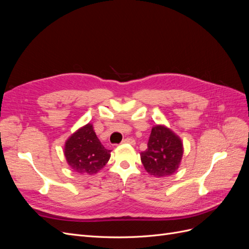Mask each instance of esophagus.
<instances>
[{"instance_id": "obj_1", "label": "esophagus", "mask_w": 249, "mask_h": 249, "mask_svg": "<svg viewBox=\"0 0 249 249\" xmlns=\"http://www.w3.org/2000/svg\"><path fill=\"white\" fill-rule=\"evenodd\" d=\"M123 143H130V144H135V141L131 138H125L124 140H123Z\"/></svg>"}]
</instances>
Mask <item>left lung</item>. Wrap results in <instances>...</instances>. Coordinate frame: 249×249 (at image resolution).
Wrapping results in <instances>:
<instances>
[{
	"mask_svg": "<svg viewBox=\"0 0 249 249\" xmlns=\"http://www.w3.org/2000/svg\"><path fill=\"white\" fill-rule=\"evenodd\" d=\"M184 154L183 141L170 127L156 124L150 133L147 148L140 154L147 173L156 178L169 177L180 165Z\"/></svg>",
	"mask_w": 249,
	"mask_h": 249,
	"instance_id": "1",
	"label": "left lung"
}]
</instances>
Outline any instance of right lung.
<instances>
[{"label":"right lung","instance_id":"right-lung-1","mask_svg":"<svg viewBox=\"0 0 249 249\" xmlns=\"http://www.w3.org/2000/svg\"><path fill=\"white\" fill-rule=\"evenodd\" d=\"M63 152L69 166L80 175H95L111 157V150L105 148L97 138L92 124L72 133L65 141Z\"/></svg>","mask_w":249,"mask_h":249}]
</instances>
